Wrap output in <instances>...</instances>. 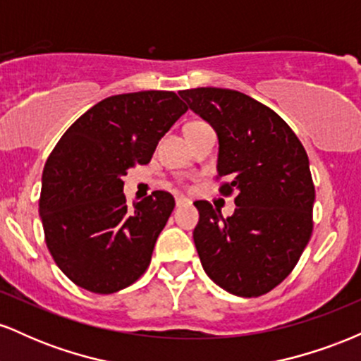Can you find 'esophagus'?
Masks as SVG:
<instances>
[{
  "label": "esophagus",
  "instance_id": "34e87169",
  "mask_svg": "<svg viewBox=\"0 0 361 361\" xmlns=\"http://www.w3.org/2000/svg\"><path fill=\"white\" fill-rule=\"evenodd\" d=\"M186 204H188V200L185 197H176V207H183Z\"/></svg>",
  "mask_w": 361,
  "mask_h": 361
}]
</instances>
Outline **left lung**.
I'll return each instance as SVG.
<instances>
[{"label":"left lung","mask_w":361,"mask_h":361,"mask_svg":"<svg viewBox=\"0 0 361 361\" xmlns=\"http://www.w3.org/2000/svg\"><path fill=\"white\" fill-rule=\"evenodd\" d=\"M180 97L217 134V173L229 178L221 193H238L231 217L195 202L202 267L229 293L263 295L287 279L312 234L307 152L280 115L241 91L195 88Z\"/></svg>","instance_id":"left-lung-1"}]
</instances>
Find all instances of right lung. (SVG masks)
Masks as SVG:
<instances>
[{"label": "right lung", "mask_w": 361, "mask_h": 361, "mask_svg": "<svg viewBox=\"0 0 361 361\" xmlns=\"http://www.w3.org/2000/svg\"><path fill=\"white\" fill-rule=\"evenodd\" d=\"M186 110L173 91L115 94L91 106L56 144L39 214L54 261L78 287L114 293L147 270L175 198L157 190L128 209L123 176L151 161Z\"/></svg>", "instance_id": "right-lung-1"}]
</instances>
